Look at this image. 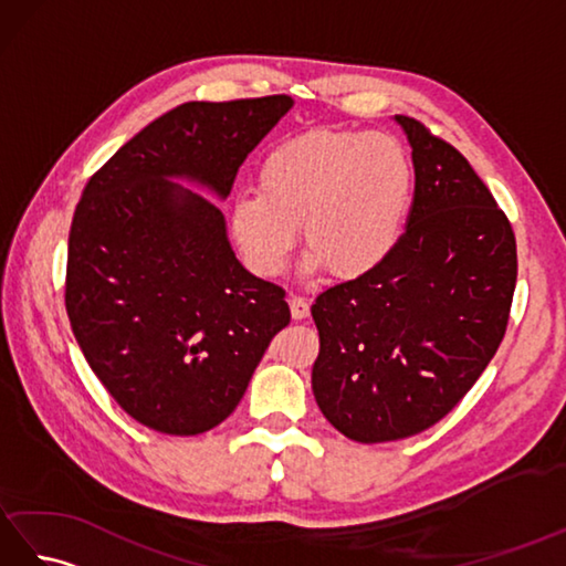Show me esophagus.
<instances>
[{
    "label": "esophagus",
    "instance_id": "34e87169",
    "mask_svg": "<svg viewBox=\"0 0 566 566\" xmlns=\"http://www.w3.org/2000/svg\"><path fill=\"white\" fill-rule=\"evenodd\" d=\"M290 308H292L294 321H304L311 314V306H308L306 298H302V296H290Z\"/></svg>",
    "mask_w": 566,
    "mask_h": 566
}]
</instances>
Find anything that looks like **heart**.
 I'll return each mask as SVG.
<instances>
[{
  "label": "heart",
  "instance_id": "b5f03b06",
  "mask_svg": "<svg viewBox=\"0 0 566 566\" xmlns=\"http://www.w3.org/2000/svg\"><path fill=\"white\" fill-rule=\"evenodd\" d=\"M416 195L411 155L387 134L314 128L264 155L258 191L231 201L228 226L245 268L274 280L292 260L302 223L304 272L359 280L399 248Z\"/></svg>",
  "mask_w": 566,
  "mask_h": 566
}]
</instances>
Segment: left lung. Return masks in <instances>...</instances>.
<instances>
[{
  "label": "left lung",
  "instance_id": "8db88e82",
  "mask_svg": "<svg viewBox=\"0 0 566 566\" xmlns=\"http://www.w3.org/2000/svg\"><path fill=\"white\" fill-rule=\"evenodd\" d=\"M416 195L391 258L311 306L316 403L345 438L389 442L436 426L496 355L518 274L515 235L460 150L408 116Z\"/></svg>",
  "mask_w": 566,
  "mask_h": 566
}]
</instances>
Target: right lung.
Here are the masks:
<instances>
[{"mask_svg":"<svg viewBox=\"0 0 566 566\" xmlns=\"http://www.w3.org/2000/svg\"><path fill=\"white\" fill-rule=\"evenodd\" d=\"M286 94L187 102L94 175L72 216L65 306L94 375L124 411L199 436L235 411L270 340L290 326L282 286L250 274L216 203L290 112Z\"/></svg>","mask_w":566,"mask_h":566,"instance_id":"add662e5","label":"right lung"}]
</instances>
